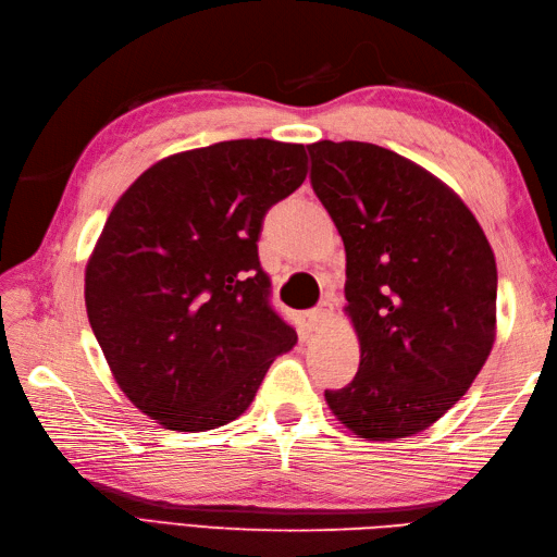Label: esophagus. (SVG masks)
<instances>
[{
	"mask_svg": "<svg viewBox=\"0 0 557 557\" xmlns=\"http://www.w3.org/2000/svg\"><path fill=\"white\" fill-rule=\"evenodd\" d=\"M330 318H333V306H330L327 301H323L318 309L306 313V323H309V327L313 330V333H318V330L325 327L330 323Z\"/></svg>",
	"mask_w": 557,
	"mask_h": 557,
	"instance_id": "esophagus-1",
	"label": "esophagus"
}]
</instances>
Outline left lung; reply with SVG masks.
Masks as SVG:
<instances>
[{
  "instance_id": "8db88e82",
  "label": "left lung",
  "mask_w": 557,
  "mask_h": 557,
  "mask_svg": "<svg viewBox=\"0 0 557 557\" xmlns=\"http://www.w3.org/2000/svg\"><path fill=\"white\" fill-rule=\"evenodd\" d=\"M311 184L345 242L354 381L325 393L366 441L429 429L476 381L495 342L498 270L474 212L397 152L361 140L309 146Z\"/></svg>"
}]
</instances>
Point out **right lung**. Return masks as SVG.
I'll use <instances>...</instances> for the list:
<instances>
[{
	"label": "right lung",
	"mask_w": 557,
	"mask_h": 557,
	"mask_svg": "<svg viewBox=\"0 0 557 557\" xmlns=\"http://www.w3.org/2000/svg\"><path fill=\"white\" fill-rule=\"evenodd\" d=\"M306 162L301 144L222 140L162 158L114 203L86 265V311L116 385L162 429L242 417L297 345L268 306L256 242Z\"/></svg>",
	"instance_id": "1"
}]
</instances>
